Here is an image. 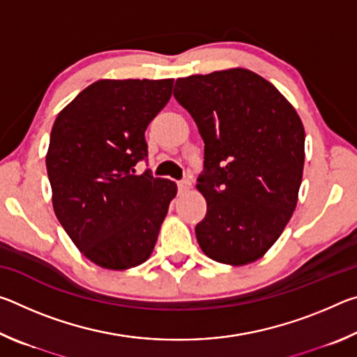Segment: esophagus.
Returning a JSON list of instances; mask_svg holds the SVG:
<instances>
[{"mask_svg":"<svg viewBox=\"0 0 357 357\" xmlns=\"http://www.w3.org/2000/svg\"><path fill=\"white\" fill-rule=\"evenodd\" d=\"M190 185H192V183L189 179H183V181H179V183H178V189H179V192H185V190L190 189Z\"/></svg>","mask_w":357,"mask_h":357,"instance_id":"34e87169","label":"esophagus"}]
</instances>
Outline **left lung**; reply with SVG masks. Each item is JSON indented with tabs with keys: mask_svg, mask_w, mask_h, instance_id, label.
<instances>
[{
	"mask_svg": "<svg viewBox=\"0 0 357 357\" xmlns=\"http://www.w3.org/2000/svg\"><path fill=\"white\" fill-rule=\"evenodd\" d=\"M173 96L204 142L197 189L208 209L195 227L198 244L223 264L257 261L298 203L305 157L299 114L273 83L241 68L178 78Z\"/></svg>",
	"mask_w": 357,
	"mask_h": 357,
	"instance_id": "8db88e82",
	"label": "left lung"
}]
</instances>
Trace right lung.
Returning a JSON list of instances; mask_svg holds the SVG:
<instances>
[{"mask_svg": "<svg viewBox=\"0 0 357 357\" xmlns=\"http://www.w3.org/2000/svg\"><path fill=\"white\" fill-rule=\"evenodd\" d=\"M173 78L99 80L66 105L45 164L53 209L72 243L105 269L146 261L178 187L149 172L144 130L172 98Z\"/></svg>", "mask_w": 357, "mask_h": 357, "instance_id": "right-lung-1", "label": "right lung"}]
</instances>
